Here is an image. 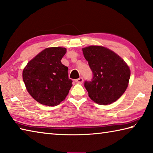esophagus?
<instances>
[{
	"mask_svg": "<svg viewBox=\"0 0 153 153\" xmlns=\"http://www.w3.org/2000/svg\"><path fill=\"white\" fill-rule=\"evenodd\" d=\"M83 81H84V79H83V77H79L78 79H76V82L77 83V84H82Z\"/></svg>",
	"mask_w": 153,
	"mask_h": 153,
	"instance_id": "1",
	"label": "esophagus"
}]
</instances>
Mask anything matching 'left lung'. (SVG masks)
Here are the masks:
<instances>
[{"label": "left lung", "instance_id": "1", "mask_svg": "<svg viewBox=\"0 0 153 153\" xmlns=\"http://www.w3.org/2000/svg\"><path fill=\"white\" fill-rule=\"evenodd\" d=\"M93 74L91 81H85L89 97L99 105H108L119 99L128 86L130 69L120 56L100 46L82 48Z\"/></svg>", "mask_w": 153, "mask_h": 153}]
</instances>
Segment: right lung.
<instances>
[{
	"instance_id": "obj_1",
	"label": "right lung",
	"mask_w": 153,
	"mask_h": 153,
	"mask_svg": "<svg viewBox=\"0 0 153 153\" xmlns=\"http://www.w3.org/2000/svg\"><path fill=\"white\" fill-rule=\"evenodd\" d=\"M66 48H45L29 61L23 71L27 92L40 104L54 107L65 100L72 86L68 67L61 60Z\"/></svg>"
}]
</instances>
